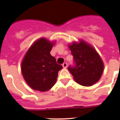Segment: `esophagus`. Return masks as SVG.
<instances>
[{
  "label": "esophagus",
  "mask_w": 120,
  "mask_h": 120,
  "mask_svg": "<svg viewBox=\"0 0 120 120\" xmlns=\"http://www.w3.org/2000/svg\"><path fill=\"white\" fill-rule=\"evenodd\" d=\"M62 67L64 68H65L67 67V62H64V63L62 64Z\"/></svg>",
  "instance_id": "obj_1"
}]
</instances>
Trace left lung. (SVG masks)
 I'll return each mask as SVG.
<instances>
[{
	"mask_svg": "<svg viewBox=\"0 0 120 120\" xmlns=\"http://www.w3.org/2000/svg\"><path fill=\"white\" fill-rule=\"evenodd\" d=\"M69 48L73 56L74 65H70L68 69L76 82L89 86L98 82L104 65L96 50L82 40L69 45Z\"/></svg>",
	"mask_w": 120,
	"mask_h": 120,
	"instance_id": "8db88e82",
	"label": "left lung"
}]
</instances>
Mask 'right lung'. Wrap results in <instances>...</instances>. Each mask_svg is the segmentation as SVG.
<instances>
[{
  "mask_svg": "<svg viewBox=\"0 0 120 120\" xmlns=\"http://www.w3.org/2000/svg\"><path fill=\"white\" fill-rule=\"evenodd\" d=\"M53 44L43 38L39 39L23 58L22 75L33 90L44 92L52 88L56 81L58 71L62 68L50 53Z\"/></svg>",
  "mask_w": 120,
  "mask_h": 120,
  "instance_id": "obj_1",
  "label": "right lung"
}]
</instances>
